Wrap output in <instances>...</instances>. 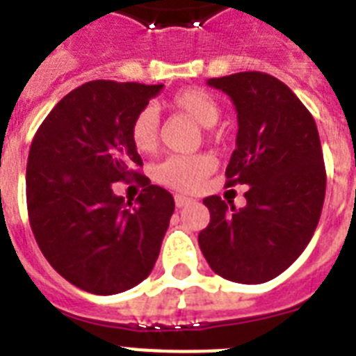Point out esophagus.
<instances>
[{
  "mask_svg": "<svg viewBox=\"0 0 356 356\" xmlns=\"http://www.w3.org/2000/svg\"><path fill=\"white\" fill-rule=\"evenodd\" d=\"M192 201H194V200H192V197H186V195H181V194L175 195V205H177L179 209H181V207L190 205Z\"/></svg>",
  "mask_w": 356,
  "mask_h": 356,
  "instance_id": "34e87169",
  "label": "esophagus"
}]
</instances>
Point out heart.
<instances>
[{"label":"heart","instance_id":"b5f03b06","mask_svg":"<svg viewBox=\"0 0 356 356\" xmlns=\"http://www.w3.org/2000/svg\"><path fill=\"white\" fill-rule=\"evenodd\" d=\"M170 107L200 123L212 127L220 120V105L211 94L200 88H186L170 99ZM159 114L153 107L142 108L131 123V140L140 153H153L159 145ZM216 170V159L207 153L188 156H170L155 170V179L177 192H195Z\"/></svg>","mask_w":356,"mask_h":356}]
</instances>
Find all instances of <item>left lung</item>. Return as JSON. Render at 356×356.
<instances>
[{
  "instance_id": "8db88e82",
  "label": "left lung",
  "mask_w": 356,
  "mask_h": 356,
  "mask_svg": "<svg viewBox=\"0 0 356 356\" xmlns=\"http://www.w3.org/2000/svg\"><path fill=\"white\" fill-rule=\"evenodd\" d=\"M207 85L225 92L238 118L227 184H248L243 209L205 197L211 223L197 236L214 273L242 284L281 275L303 253L325 200L320 134L298 96L262 72H240Z\"/></svg>"
}]
</instances>
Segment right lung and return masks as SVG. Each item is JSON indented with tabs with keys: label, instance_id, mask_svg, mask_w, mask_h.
Wrapping results in <instances>:
<instances>
[{
	"label": "right lung",
	"instance_id": "1",
	"mask_svg": "<svg viewBox=\"0 0 356 356\" xmlns=\"http://www.w3.org/2000/svg\"><path fill=\"white\" fill-rule=\"evenodd\" d=\"M164 85L90 81L47 114L27 159V212L47 262L81 290L113 296L149 275L175 203L136 172L134 116ZM136 178L134 204L112 184Z\"/></svg>",
	"mask_w": 356,
	"mask_h": 356
}]
</instances>
